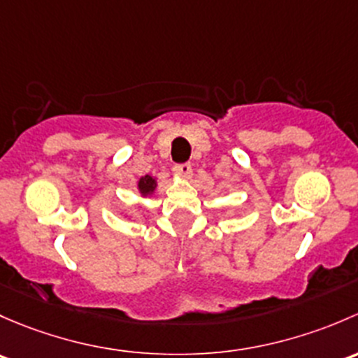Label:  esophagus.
I'll return each mask as SVG.
<instances>
[{
  "instance_id": "esophagus-1",
  "label": "esophagus",
  "mask_w": 358,
  "mask_h": 358,
  "mask_svg": "<svg viewBox=\"0 0 358 358\" xmlns=\"http://www.w3.org/2000/svg\"><path fill=\"white\" fill-rule=\"evenodd\" d=\"M174 172L180 178H189L191 172H193V169H191V164H176L174 165Z\"/></svg>"
}]
</instances>
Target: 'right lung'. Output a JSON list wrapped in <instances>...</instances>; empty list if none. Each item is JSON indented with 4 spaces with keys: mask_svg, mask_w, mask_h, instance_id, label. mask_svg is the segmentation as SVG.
<instances>
[{
    "mask_svg": "<svg viewBox=\"0 0 358 358\" xmlns=\"http://www.w3.org/2000/svg\"><path fill=\"white\" fill-rule=\"evenodd\" d=\"M138 186H139V191H141L143 194H150V193H153L157 182H155V179L152 178V176H145V178L139 179Z\"/></svg>",
    "mask_w": 358,
    "mask_h": 358,
    "instance_id": "1",
    "label": "right lung"
}]
</instances>
